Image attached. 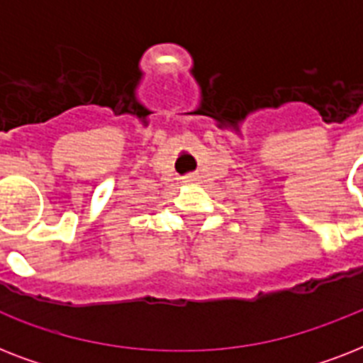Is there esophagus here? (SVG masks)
Listing matches in <instances>:
<instances>
[{"instance_id": "obj_1", "label": "esophagus", "mask_w": 363, "mask_h": 363, "mask_svg": "<svg viewBox=\"0 0 363 363\" xmlns=\"http://www.w3.org/2000/svg\"><path fill=\"white\" fill-rule=\"evenodd\" d=\"M188 181H194V177H188Z\"/></svg>"}]
</instances>
